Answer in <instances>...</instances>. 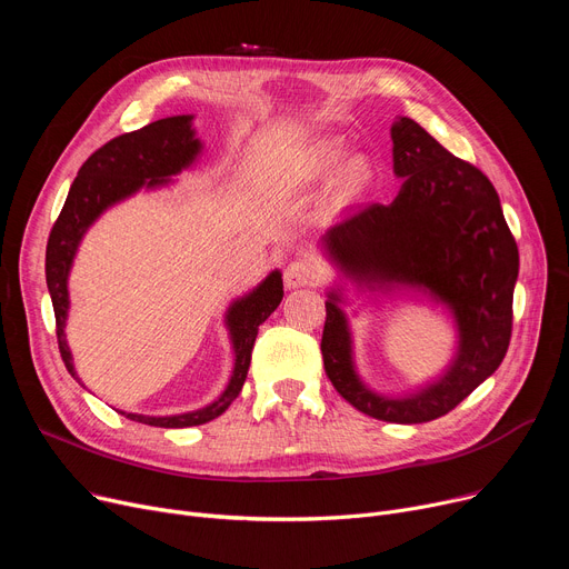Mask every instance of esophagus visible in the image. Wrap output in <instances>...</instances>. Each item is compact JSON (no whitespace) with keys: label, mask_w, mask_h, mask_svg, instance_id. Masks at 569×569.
<instances>
[{"label":"esophagus","mask_w":569,"mask_h":569,"mask_svg":"<svg viewBox=\"0 0 569 569\" xmlns=\"http://www.w3.org/2000/svg\"><path fill=\"white\" fill-rule=\"evenodd\" d=\"M286 288L295 290V288H307L320 281V267L313 260L300 258V260H292L286 267V274H283Z\"/></svg>","instance_id":"34e87169"}]
</instances>
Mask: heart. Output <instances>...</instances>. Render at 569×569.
Instances as JSON below:
<instances>
[{
  "mask_svg": "<svg viewBox=\"0 0 569 569\" xmlns=\"http://www.w3.org/2000/svg\"><path fill=\"white\" fill-rule=\"evenodd\" d=\"M348 149L341 140H318L307 159V177L309 179H325L330 177L332 172H337L340 166L346 161ZM371 177L373 170L369 166V161L365 157H355L346 163L339 174V182H337V198L341 202H350L355 198H360L369 184H371Z\"/></svg>",
  "mask_w": 569,
  "mask_h": 569,
  "instance_id": "b5f03b06",
  "label": "heart"
}]
</instances>
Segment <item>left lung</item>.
I'll return each instance as SVG.
<instances>
[{
	"instance_id": "left-lung-1",
	"label": "left lung",
	"mask_w": 569,
	"mask_h": 569,
	"mask_svg": "<svg viewBox=\"0 0 569 569\" xmlns=\"http://www.w3.org/2000/svg\"><path fill=\"white\" fill-rule=\"evenodd\" d=\"M390 133L401 179L397 198L357 209L318 244L337 269L327 288L320 350L327 378L350 406L382 422L420 425L450 412L500 367L512 337L519 249L480 170L447 152L410 117H397ZM348 284L368 299L410 293L442 306L458 332L451 365L406 396L373 391L353 365L342 309Z\"/></svg>"
}]
</instances>
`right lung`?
<instances>
[{
  "instance_id": "right-lung-1",
  "label": "right lung",
  "mask_w": 569,
  "mask_h": 569,
  "mask_svg": "<svg viewBox=\"0 0 569 569\" xmlns=\"http://www.w3.org/2000/svg\"><path fill=\"white\" fill-rule=\"evenodd\" d=\"M202 154V140L196 138L193 114H174L142 127L140 131L124 133L89 157L78 177L73 179L62 214L54 221L48 249H46V281L57 320V343L69 373L84 387L73 367V355L67 341L69 320V274L80 249L82 237L92 228L101 214H106L117 202L136 196L138 191H157L170 187L174 174L191 168ZM283 300V279L279 269L269 272L253 290L234 297L226 309L223 322L232 346V371L226 390L198 410L179 415H140L124 412L133 422L161 427V429H187L217 420L228 406L242 392L249 373L251 350L258 337V327L269 318Z\"/></svg>"
}]
</instances>
